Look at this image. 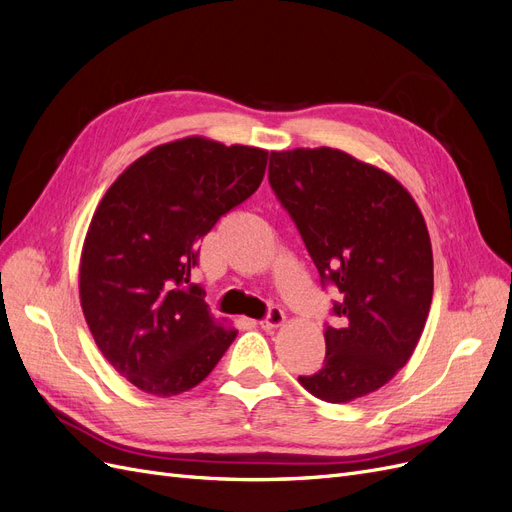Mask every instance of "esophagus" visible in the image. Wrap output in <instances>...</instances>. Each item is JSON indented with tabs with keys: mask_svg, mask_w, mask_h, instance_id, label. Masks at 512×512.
<instances>
[{
	"mask_svg": "<svg viewBox=\"0 0 512 512\" xmlns=\"http://www.w3.org/2000/svg\"><path fill=\"white\" fill-rule=\"evenodd\" d=\"M284 320H286V316H284L282 309H280V307H271L267 318L260 320L258 324H260L262 329H277V327H282Z\"/></svg>",
	"mask_w": 512,
	"mask_h": 512,
	"instance_id": "1",
	"label": "esophagus"
}]
</instances>
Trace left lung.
Instances as JSON below:
<instances>
[{
	"label": "left lung",
	"instance_id": "obj_1",
	"mask_svg": "<svg viewBox=\"0 0 512 512\" xmlns=\"http://www.w3.org/2000/svg\"><path fill=\"white\" fill-rule=\"evenodd\" d=\"M269 183L322 286L342 294L324 329V365L299 376L301 386L329 404L378 391L410 361L431 307L421 209L395 177L331 147L271 151Z\"/></svg>",
	"mask_w": 512,
	"mask_h": 512
}]
</instances>
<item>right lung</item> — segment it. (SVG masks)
<instances>
[{
	"label": "right lung",
	"mask_w": 512,
	"mask_h": 512,
	"mask_svg": "<svg viewBox=\"0 0 512 512\" xmlns=\"http://www.w3.org/2000/svg\"><path fill=\"white\" fill-rule=\"evenodd\" d=\"M267 158L188 136L132 162L100 200L81 254V307L106 361L143 393L194 389L237 337L190 277L198 239L258 190Z\"/></svg>",
	"instance_id": "obj_1"
}]
</instances>
